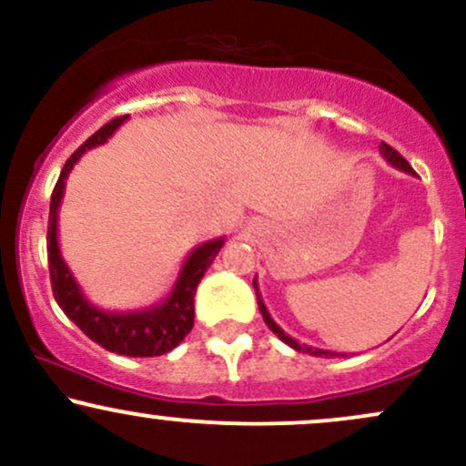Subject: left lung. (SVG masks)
I'll use <instances>...</instances> for the list:
<instances>
[{"label": "left lung", "mask_w": 466, "mask_h": 466, "mask_svg": "<svg viewBox=\"0 0 466 466\" xmlns=\"http://www.w3.org/2000/svg\"><path fill=\"white\" fill-rule=\"evenodd\" d=\"M379 151H381L383 157H386V162H388V164H392L394 168L403 170V173H410V175H414V170H411V166H410L408 162H405V157H403V155H399L397 151H394L392 147H390V144L381 142V147H379ZM254 289H256V298H258V309H260V313H263V319H265V324L269 326V329H271V333L280 337V339L285 341L287 346H291V349H293V350H298V352H309V355H315V357H337V352H333V350L311 349V346H307V344H300V341H296V339H293V337H289V335L285 333V330H282L280 326H278V324L274 322V319H271L269 311H267V307H265L263 298H260V293H258V282H256V278H254Z\"/></svg>", "instance_id": "obj_1"}]
</instances>
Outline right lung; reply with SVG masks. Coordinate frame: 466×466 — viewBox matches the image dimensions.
I'll return each instance as SVG.
<instances>
[{
  "mask_svg": "<svg viewBox=\"0 0 466 466\" xmlns=\"http://www.w3.org/2000/svg\"><path fill=\"white\" fill-rule=\"evenodd\" d=\"M129 116L116 117L98 129L83 147H78L63 166L58 181L52 190L50 199V218H47V265H50V282L55 291V300L63 313L83 330L89 339L103 346L109 352L127 357H157L170 352L175 346L184 341V337L192 330L195 324V291L201 282L203 274L217 254L221 251L226 238L208 240L197 245L190 251L188 258L181 265V271L175 282L173 291L153 307L137 309V311H105L85 298L83 289L78 287L76 278L69 269L58 248V208H61L63 192H66V179L74 164L83 157L85 151L100 147L114 136L117 127Z\"/></svg>",
  "mask_w": 466,
  "mask_h": 466,
  "instance_id": "add662e5",
  "label": "right lung"
}]
</instances>
